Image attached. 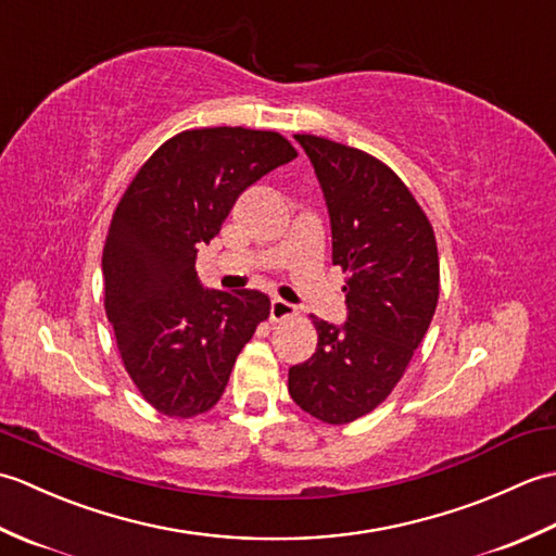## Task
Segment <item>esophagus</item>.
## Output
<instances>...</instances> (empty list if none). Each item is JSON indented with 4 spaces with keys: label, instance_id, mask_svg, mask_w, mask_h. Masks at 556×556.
<instances>
[{
    "label": "esophagus",
    "instance_id": "obj_1",
    "mask_svg": "<svg viewBox=\"0 0 556 556\" xmlns=\"http://www.w3.org/2000/svg\"><path fill=\"white\" fill-rule=\"evenodd\" d=\"M296 315V308H293L291 303L281 301V299H275L269 305V320L271 323H281V320H289V317Z\"/></svg>",
    "mask_w": 556,
    "mask_h": 556
}]
</instances>
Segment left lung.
Instances as JSON below:
<instances>
[{
	"mask_svg": "<svg viewBox=\"0 0 556 556\" xmlns=\"http://www.w3.org/2000/svg\"><path fill=\"white\" fill-rule=\"evenodd\" d=\"M296 140L323 186L332 263L349 271V317H313L317 349L289 370V394L313 418L346 425L404 377L440 299V255L430 219L384 162L320 136Z\"/></svg>",
	"mask_w": 556,
	"mask_h": 556,
	"instance_id": "obj_1",
	"label": "left lung"
}]
</instances>
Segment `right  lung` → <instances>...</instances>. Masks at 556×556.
Masks as SVG:
<instances>
[{
    "label": "right lung",
    "instance_id": "right-lung-1",
    "mask_svg": "<svg viewBox=\"0 0 556 556\" xmlns=\"http://www.w3.org/2000/svg\"><path fill=\"white\" fill-rule=\"evenodd\" d=\"M296 155L275 131L191 128L152 152L116 205L102 251L104 311L126 372L164 416L215 406L269 317L265 293L200 287L195 255L248 186Z\"/></svg>",
    "mask_w": 556,
    "mask_h": 556
}]
</instances>
